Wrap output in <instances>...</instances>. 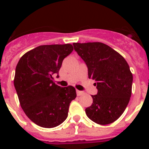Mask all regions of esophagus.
Instances as JSON below:
<instances>
[{
    "label": "esophagus",
    "instance_id": "34e87169",
    "mask_svg": "<svg viewBox=\"0 0 149 149\" xmlns=\"http://www.w3.org/2000/svg\"><path fill=\"white\" fill-rule=\"evenodd\" d=\"M77 92V96H81V95H83L84 94V92H81V91H79V90H77L76 91Z\"/></svg>",
    "mask_w": 149,
    "mask_h": 149
}]
</instances>
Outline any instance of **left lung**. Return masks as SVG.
<instances>
[{
    "label": "left lung",
    "mask_w": 149,
    "mask_h": 149,
    "mask_svg": "<svg viewBox=\"0 0 149 149\" xmlns=\"http://www.w3.org/2000/svg\"><path fill=\"white\" fill-rule=\"evenodd\" d=\"M88 68L89 79L95 81L97 95L86 108L89 119L99 125L113 123L122 116L131 96L133 75L123 56L101 42L73 43Z\"/></svg>",
    "instance_id": "left-lung-1"
}]
</instances>
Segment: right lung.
Wrapping results in <instances>:
<instances>
[{
  "mask_svg": "<svg viewBox=\"0 0 149 149\" xmlns=\"http://www.w3.org/2000/svg\"><path fill=\"white\" fill-rule=\"evenodd\" d=\"M73 51L71 44L38 46L21 57L15 68L14 86L20 105L37 125L51 128L66 119L76 98L72 86L61 87L54 82L63 60Z\"/></svg>",
  "mask_w": 149,
  "mask_h": 149,
  "instance_id": "1",
  "label": "right lung"
}]
</instances>
